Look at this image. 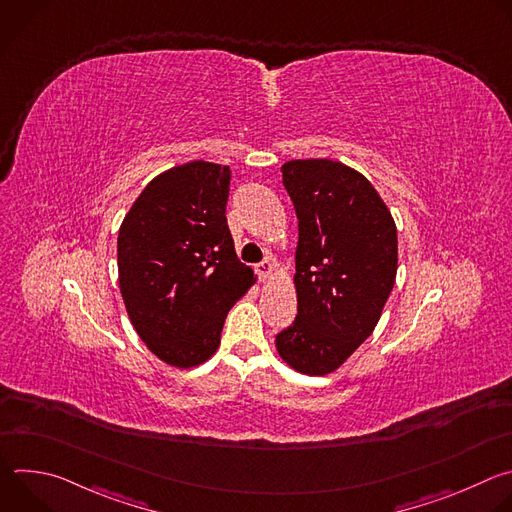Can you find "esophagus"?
Instances as JSON below:
<instances>
[{
  "mask_svg": "<svg viewBox=\"0 0 512 512\" xmlns=\"http://www.w3.org/2000/svg\"><path fill=\"white\" fill-rule=\"evenodd\" d=\"M255 271L259 273V279L265 281V279H269L273 275V263L269 259H265L259 265H255Z\"/></svg>",
  "mask_w": 512,
  "mask_h": 512,
  "instance_id": "esophagus-1",
  "label": "esophagus"
}]
</instances>
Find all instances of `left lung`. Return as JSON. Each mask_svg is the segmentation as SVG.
Instances as JSON below:
<instances>
[{"instance_id":"left-lung-1","label":"left lung","mask_w":512,"mask_h":512,"mask_svg":"<svg viewBox=\"0 0 512 512\" xmlns=\"http://www.w3.org/2000/svg\"><path fill=\"white\" fill-rule=\"evenodd\" d=\"M298 214V316L275 336L291 369L324 377L367 340L397 277V227L375 186L354 168L324 160L281 166Z\"/></svg>"}]
</instances>
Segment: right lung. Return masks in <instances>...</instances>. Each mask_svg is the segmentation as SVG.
<instances>
[{
  "label": "right lung",
  "mask_w": 512,
  "mask_h": 512,
  "mask_svg": "<svg viewBox=\"0 0 512 512\" xmlns=\"http://www.w3.org/2000/svg\"><path fill=\"white\" fill-rule=\"evenodd\" d=\"M229 166L194 160L158 174L119 227L117 269L127 316L160 360L206 362L233 304L255 283L227 225Z\"/></svg>",
  "instance_id": "1"
}]
</instances>
